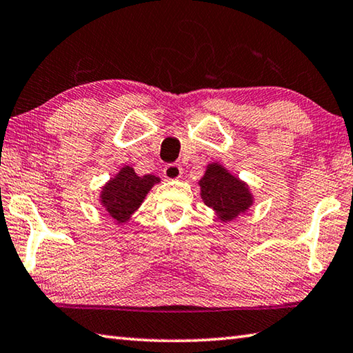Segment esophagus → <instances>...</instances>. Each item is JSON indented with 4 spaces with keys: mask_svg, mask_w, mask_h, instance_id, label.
<instances>
[{
    "mask_svg": "<svg viewBox=\"0 0 353 353\" xmlns=\"http://www.w3.org/2000/svg\"><path fill=\"white\" fill-rule=\"evenodd\" d=\"M163 175H164V178H167V180H178V178L183 175L181 165H178V164L165 165L163 170Z\"/></svg>",
    "mask_w": 353,
    "mask_h": 353,
    "instance_id": "34e87169",
    "label": "esophagus"
}]
</instances>
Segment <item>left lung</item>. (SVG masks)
<instances>
[{
  "mask_svg": "<svg viewBox=\"0 0 353 353\" xmlns=\"http://www.w3.org/2000/svg\"><path fill=\"white\" fill-rule=\"evenodd\" d=\"M201 199L205 205L214 209L219 220L231 221L246 212L252 205V195L248 184L239 180L223 165L212 163L200 180Z\"/></svg>",
  "mask_w": 353,
  "mask_h": 353,
  "instance_id": "left-lung-1",
  "label": "left lung"
}]
</instances>
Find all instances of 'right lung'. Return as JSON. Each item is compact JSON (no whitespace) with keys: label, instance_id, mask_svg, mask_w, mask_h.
<instances>
[{"label":"right lung","instance_id":"right-lung-1","mask_svg":"<svg viewBox=\"0 0 353 353\" xmlns=\"http://www.w3.org/2000/svg\"><path fill=\"white\" fill-rule=\"evenodd\" d=\"M159 181L158 176H139L133 167L123 165L119 173L102 188L101 205L117 223H125L142 205L148 190Z\"/></svg>","mask_w":353,"mask_h":353}]
</instances>
